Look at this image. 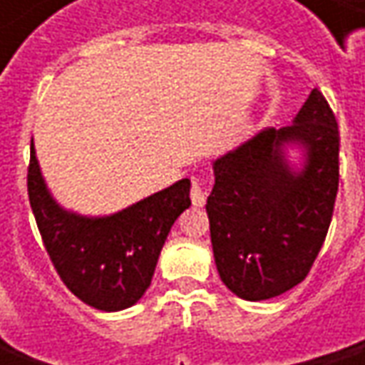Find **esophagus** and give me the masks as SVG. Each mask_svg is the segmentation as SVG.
I'll return each instance as SVG.
<instances>
[{
    "label": "esophagus",
    "mask_w": 365,
    "mask_h": 365,
    "mask_svg": "<svg viewBox=\"0 0 365 365\" xmlns=\"http://www.w3.org/2000/svg\"><path fill=\"white\" fill-rule=\"evenodd\" d=\"M190 201L195 207H203L207 203V192L203 189V180L192 176V189H190Z\"/></svg>",
    "instance_id": "1"
}]
</instances>
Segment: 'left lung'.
<instances>
[{
	"instance_id": "8db88e82",
	"label": "left lung",
	"mask_w": 365,
	"mask_h": 365,
	"mask_svg": "<svg viewBox=\"0 0 365 365\" xmlns=\"http://www.w3.org/2000/svg\"><path fill=\"white\" fill-rule=\"evenodd\" d=\"M288 149L302 152L299 167ZM213 175L207 215L223 284L244 301H266L302 282L339 187V132L321 91L290 125L264 128L219 156Z\"/></svg>"
}]
</instances>
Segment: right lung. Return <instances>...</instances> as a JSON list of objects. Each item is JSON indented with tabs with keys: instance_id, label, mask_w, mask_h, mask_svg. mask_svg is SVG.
I'll return each mask as SVG.
<instances>
[{
	"instance_id": "right-lung-1",
	"label": "right lung",
	"mask_w": 365,
	"mask_h": 365,
	"mask_svg": "<svg viewBox=\"0 0 365 365\" xmlns=\"http://www.w3.org/2000/svg\"><path fill=\"white\" fill-rule=\"evenodd\" d=\"M28 195L50 259L66 288L99 311H123L144 297L160 250L178 215L190 207V180L111 215H81L58 203L30 148Z\"/></svg>"
}]
</instances>
